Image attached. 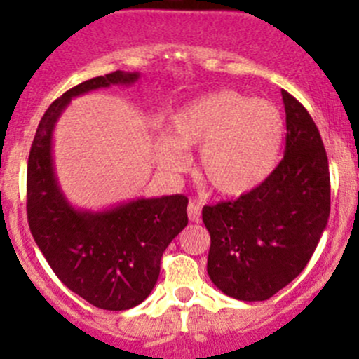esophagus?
<instances>
[{"label":"esophagus","mask_w":359,"mask_h":359,"mask_svg":"<svg viewBox=\"0 0 359 359\" xmlns=\"http://www.w3.org/2000/svg\"><path fill=\"white\" fill-rule=\"evenodd\" d=\"M187 217L191 222H200L201 219V205L196 200H191L187 205Z\"/></svg>","instance_id":"obj_1"}]
</instances>
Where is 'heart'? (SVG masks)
Here are the masks:
<instances>
[{"label":"heart","mask_w":359,"mask_h":359,"mask_svg":"<svg viewBox=\"0 0 359 359\" xmlns=\"http://www.w3.org/2000/svg\"><path fill=\"white\" fill-rule=\"evenodd\" d=\"M170 135L156 144L159 166L170 173L186 168L184 149L201 147L198 170L220 196L240 198L262 186L283 149V116L274 104L234 90L191 100L170 121Z\"/></svg>","instance_id":"1"}]
</instances>
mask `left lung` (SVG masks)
I'll use <instances>...</instances> for the list:
<instances>
[{
  "label": "left lung",
  "mask_w": 359,
  "mask_h": 359,
  "mask_svg": "<svg viewBox=\"0 0 359 359\" xmlns=\"http://www.w3.org/2000/svg\"><path fill=\"white\" fill-rule=\"evenodd\" d=\"M285 156L273 175L234 201L203 206L210 233L206 271L226 295L267 300L307 266L330 217V172L320 132L306 107L281 90Z\"/></svg>",
  "instance_id": "8db88e82"
}]
</instances>
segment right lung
Listing matches in <instances>:
<instances>
[{
	"instance_id": "right-lung-1",
	"label": "right lung",
	"mask_w": 359,
	"mask_h": 359,
	"mask_svg": "<svg viewBox=\"0 0 359 359\" xmlns=\"http://www.w3.org/2000/svg\"><path fill=\"white\" fill-rule=\"evenodd\" d=\"M139 78L140 72L114 71L67 90L43 114L27 161V220L36 245L69 290L107 311L139 306L153 292L163 252L187 226V198H137L97 212L76 208L57 180L53 130L74 97L130 86Z\"/></svg>"
}]
</instances>
